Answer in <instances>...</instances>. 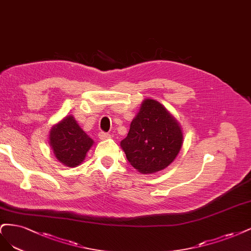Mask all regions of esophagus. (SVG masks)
Here are the masks:
<instances>
[{
    "mask_svg": "<svg viewBox=\"0 0 251 251\" xmlns=\"http://www.w3.org/2000/svg\"><path fill=\"white\" fill-rule=\"evenodd\" d=\"M99 139L104 141V140H108L110 139V134L109 133H106V132H100L99 133Z\"/></svg>",
    "mask_w": 251,
    "mask_h": 251,
    "instance_id": "obj_1",
    "label": "esophagus"
}]
</instances>
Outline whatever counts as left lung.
<instances>
[{
    "mask_svg": "<svg viewBox=\"0 0 251 251\" xmlns=\"http://www.w3.org/2000/svg\"><path fill=\"white\" fill-rule=\"evenodd\" d=\"M182 142L183 134L177 120L159 102L145 99L121 147L134 169L151 174L172 163Z\"/></svg>",
    "mask_w": 251,
    "mask_h": 251,
    "instance_id": "8db88e82",
    "label": "left lung"
}]
</instances>
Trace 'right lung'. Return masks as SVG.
Returning <instances> with one entry per match:
<instances>
[{
  "instance_id": "1",
  "label": "right lung",
  "mask_w": 251,
  "mask_h": 251,
  "mask_svg": "<svg viewBox=\"0 0 251 251\" xmlns=\"http://www.w3.org/2000/svg\"><path fill=\"white\" fill-rule=\"evenodd\" d=\"M49 143L56 158L67 167L74 168L84 160L94 141L88 136L73 116L63 118L54 125L49 135Z\"/></svg>"
}]
</instances>
